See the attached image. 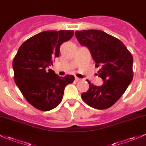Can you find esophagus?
<instances>
[{
  "label": "esophagus",
  "instance_id": "esophagus-1",
  "mask_svg": "<svg viewBox=\"0 0 146 146\" xmlns=\"http://www.w3.org/2000/svg\"><path fill=\"white\" fill-rule=\"evenodd\" d=\"M75 81H81V79H80L79 77H76V76H75Z\"/></svg>",
  "mask_w": 146,
  "mask_h": 146
}]
</instances>
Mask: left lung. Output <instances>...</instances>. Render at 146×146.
<instances>
[{
	"mask_svg": "<svg viewBox=\"0 0 146 146\" xmlns=\"http://www.w3.org/2000/svg\"><path fill=\"white\" fill-rule=\"evenodd\" d=\"M75 36L81 45L89 48L95 67H102L98 74L104 80L101 86L87 80L89 89L81 94V98L94 109H108L120 99L132 81L131 54L120 40L104 31L84 30L76 31Z\"/></svg>",
	"mask_w": 146,
	"mask_h": 146,
	"instance_id": "1",
	"label": "left lung"
}]
</instances>
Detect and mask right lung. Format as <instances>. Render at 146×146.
Returning <instances> with one entry per match:
<instances>
[{"label":"right lung","instance_id":"1","mask_svg":"<svg viewBox=\"0 0 146 146\" xmlns=\"http://www.w3.org/2000/svg\"><path fill=\"white\" fill-rule=\"evenodd\" d=\"M74 31L40 33L21 45L12 62L14 79L28 102L40 111L51 110L62 101L73 75L60 77L48 67L60 54V46L72 37Z\"/></svg>","mask_w":146,"mask_h":146}]
</instances>
